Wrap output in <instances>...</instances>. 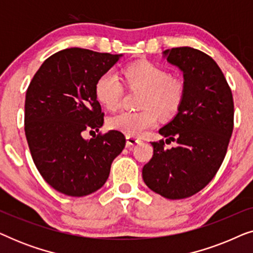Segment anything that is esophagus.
<instances>
[{
  "label": "esophagus",
  "instance_id": "34e87169",
  "mask_svg": "<svg viewBox=\"0 0 253 253\" xmlns=\"http://www.w3.org/2000/svg\"><path fill=\"white\" fill-rule=\"evenodd\" d=\"M140 139L137 137H132V136H126V146L130 147V146H133V145L136 144H139L140 143Z\"/></svg>",
  "mask_w": 253,
  "mask_h": 253
}]
</instances>
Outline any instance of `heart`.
I'll return each instance as SVG.
<instances>
[{
  "mask_svg": "<svg viewBox=\"0 0 253 253\" xmlns=\"http://www.w3.org/2000/svg\"><path fill=\"white\" fill-rule=\"evenodd\" d=\"M130 87L145 92L141 101L144 110L138 113L121 112L108 120V126L126 136L140 137L158 123V114L170 117L177 113L184 98L185 86L181 79L171 77L160 65L138 62L124 70ZM95 95L107 109H116L122 96V84L114 71H107L95 84Z\"/></svg>",
  "mask_w": 253,
  "mask_h": 253,
  "instance_id": "heart-1",
  "label": "heart"
}]
</instances>
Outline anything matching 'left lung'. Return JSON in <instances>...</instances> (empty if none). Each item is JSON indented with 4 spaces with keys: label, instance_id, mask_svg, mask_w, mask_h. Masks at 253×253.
I'll use <instances>...</instances> for the list:
<instances>
[{
    "label": "left lung",
    "instance_id": "obj_1",
    "mask_svg": "<svg viewBox=\"0 0 253 253\" xmlns=\"http://www.w3.org/2000/svg\"><path fill=\"white\" fill-rule=\"evenodd\" d=\"M184 79V98L170 122L159 130L177 143L170 150L153 141L143 168L148 188L167 199H184L205 188L219 170L234 127V101L224 76L209 55L191 47L165 50Z\"/></svg>",
    "mask_w": 253,
    "mask_h": 253
}]
</instances>
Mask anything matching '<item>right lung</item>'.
<instances>
[{"label":"right lung","instance_id":"obj_1","mask_svg":"<svg viewBox=\"0 0 253 253\" xmlns=\"http://www.w3.org/2000/svg\"><path fill=\"white\" fill-rule=\"evenodd\" d=\"M122 54L67 48L43 62L26 91L25 136L34 165L56 191L71 197L95 192L105 184L110 166L126 146L122 132H98L103 113L95 84Z\"/></svg>","mask_w":253,"mask_h":253}]
</instances>
